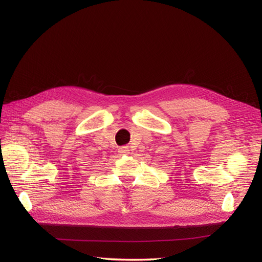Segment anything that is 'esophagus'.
Here are the masks:
<instances>
[{
	"label": "esophagus",
	"instance_id": "34e87169",
	"mask_svg": "<svg viewBox=\"0 0 262 262\" xmlns=\"http://www.w3.org/2000/svg\"><path fill=\"white\" fill-rule=\"evenodd\" d=\"M119 153H121L122 155H128V154H130V149H129V147L123 146V147L119 148Z\"/></svg>",
	"mask_w": 262,
	"mask_h": 262
}]
</instances>
